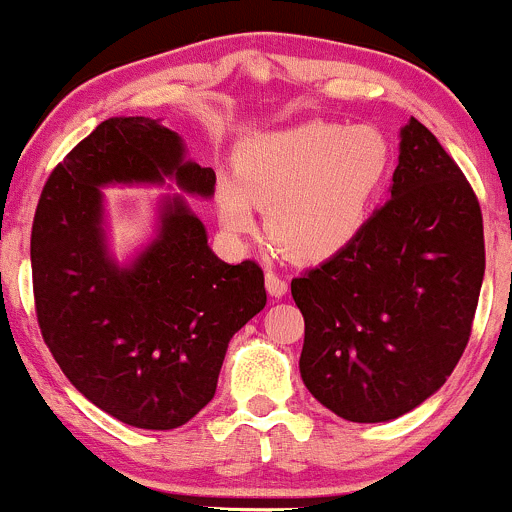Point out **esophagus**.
I'll list each match as a JSON object with an SVG mask.
<instances>
[{
    "instance_id": "esophagus-1",
    "label": "esophagus",
    "mask_w": 512,
    "mask_h": 512,
    "mask_svg": "<svg viewBox=\"0 0 512 512\" xmlns=\"http://www.w3.org/2000/svg\"><path fill=\"white\" fill-rule=\"evenodd\" d=\"M266 291L271 293V296H276V298H281L283 293L288 291V283L283 281L281 276H278L276 271H266Z\"/></svg>"
}]
</instances>
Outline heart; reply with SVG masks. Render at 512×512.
I'll return each instance as SVG.
<instances>
[{"label": "heart", "mask_w": 512, "mask_h": 512, "mask_svg": "<svg viewBox=\"0 0 512 512\" xmlns=\"http://www.w3.org/2000/svg\"><path fill=\"white\" fill-rule=\"evenodd\" d=\"M393 169V149L373 126L306 121L258 134L214 189L221 226L256 229L266 209L268 241L296 261H326L358 239Z\"/></svg>", "instance_id": "b5f03b06"}]
</instances>
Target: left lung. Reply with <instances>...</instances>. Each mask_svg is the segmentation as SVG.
<instances>
[{
    "label": "left lung",
    "instance_id": "left-lung-1",
    "mask_svg": "<svg viewBox=\"0 0 512 512\" xmlns=\"http://www.w3.org/2000/svg\"><path fill=\"white\" fill-rule=\"evenodd\" d=\"M483 273L478 199L411 116L391 201L348 249L291 281L306 321L298 368L311 396L353 423L421 406L468 346Z\"/></svg>",
    "mask_w": 512,
    "mask_h": 512
}]
</instances>
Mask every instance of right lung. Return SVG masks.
Returning a JSON list of instances; mask_svg holds the SVG:
<instances>
[{"label":"right lung","mask_w":512,"mask_h":512,"mask_svg":"<svg viewBox=\"0 0 512 512\" xmlns=\"http://www.w3.org/2000/svg\"><path fill=\"white\" fill-rule=\"evenodd\" d=\"M166 179L214 196V169L186 161L176 131L111 116L52 171L32 226L34 306L54 361L86 401L146 430L184 426L214 398L229 341L266 306L261 266L221 261L179 194L129 266L109 256L101 186Z\"/></svg>","instance_id":"add662e5"}]
</instances>
